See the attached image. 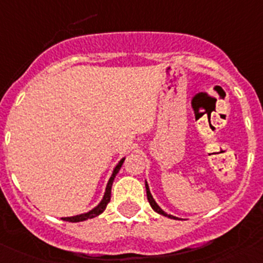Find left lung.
<instances>
[{"label":"left lung","mask_w":263,"mask_h":263,"mask_svg":"<svg viewBox=\"0 0 263 263\" xmlns=\"http://www.w3.org/2000/svg\"><path fill=\"white\" fill-rule=\"evenodd\" d=\"M146 191H147V199H148L149 205H151L152 209H154L155 212H157V213H159V214H162V216L167 217V218H173V219L177 218V217L172 216V214H167L166 212H164L161 208H160L159 204H157V202L155 201L154 196H152V195H151V191H149V187H148V183H147V182H146Z\"/></svg>","instance_id":"8db88e82"}]
</instances>
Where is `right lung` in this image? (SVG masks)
<instances>
[{
    "label": "right lung",
    "mask_w": 263,
    "mask_h": 263,
    "mask_svg": "<svg viewBox=\"0 0 263 263\" xmlns=\"http://www.w3.org/2000/svg\"><path fill=\"white\" fill-rule=\"evenodd\" d=\"M124 161H125V157H122V159L119 161V164L115 166L114 172H112L111 177H109V179H108V183H107V186H106V191H104L103 199L101 200V202L97 205L96 208H92L91 211L86 212V213L77 214V216H73V217H64V218H62V219H63V221H68V222H81V221H86V219H90V218H94V217H97V216H99L101 213H103L104 209H106V206H107V204H108L109 200H111V189H112V183H114V179H115V177H116V174L119 173L120 169H121Z\"/></svg>",
    "instance_id": "obj_1"
}]
</instances>
